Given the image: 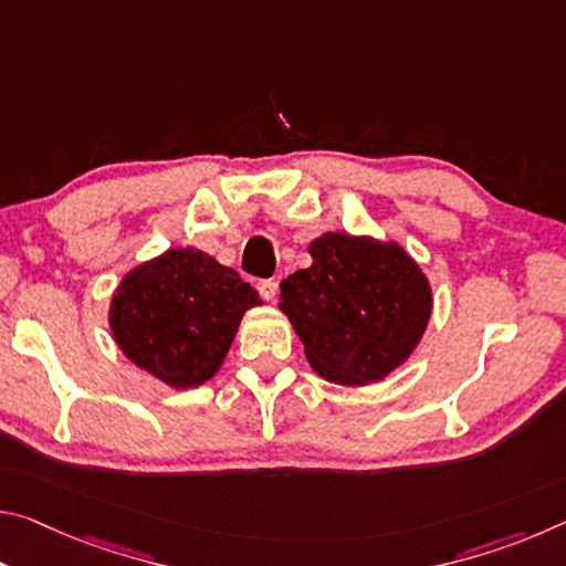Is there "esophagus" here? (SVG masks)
<instances>
[{"label": "esophagus", "mask_w": 566, "mask_h": 566, "mask_svg": "<svg viewBox=\"0 0 566 566\" xmlns=\"http://www.w3.org/2000/svg\"><path fill=\"white\" fill-rule=\"evenodd\" d=\"M276 292H280V284H276L274 280H264V282H260V294L264 296L266 302H274Z\"/></svg>", "instance_id": "obj_1"}]
</instances>
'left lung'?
I'll use <instances>...</instances> for the list:
<instances>
[{"mask_svg": "<svg viewBox=\"0 0 566 566\" xmlns=\"http://www.w3.org/2000/svg\"><path fill=\"white\" fill-rule=\"evenodd\" d=\"M312 264L280 284V310L322 379L364 387L399 369L424 337L432 284L395 239L324 232Z\"/></svg>", "mask_w": 566, "mask_h": 566, "instance_id": "left-lung-1", "label": "left lung"}]
</instances>
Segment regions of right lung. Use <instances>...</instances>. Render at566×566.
<instances>
[{
    "instance_id": "right-lung-1",
    "label": "right lung",
    "mask_w": 566,
    "mask_h": 566,
    "mask_svg": "<svg viewBox=\"0 0 566 566\" xmlns=\"http://www.w3.org/2000/svg\"><path fill=\"white\" fill-rule=\"evenodd\" d=\"M260 294L197 247H171L122 276L109 329L124 357L171 389L212 379Z\"/></svg>"
}]
</instances>
